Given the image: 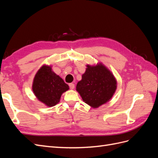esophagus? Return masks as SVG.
Segmentation results:
<instances>
[{"label":"esophagus","mask_w":158,"mask_h":158,"mask_svg":"<svg viewBox=\"0 0 158 158\" xmlns=\"http://www.w3.org/2000/svg\"><path fill=\"white\" fill-rule=\"evenodd\" d=\"M69 88H70V89H74V87H75V85L74 84H73V83H70V84H69Z\"/></svg>","instance_id":"esophagus-1"}]
</instances>
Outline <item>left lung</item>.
<instances>
[{"instance_id":"obj_1","label":"left lung","mask_w":158,"mask_h":158,"mask_svg":"<svg viewBox=\"0 0 158 158\" xmlns=\"http://www.w3.org/2000/svg\"><path fill=\"white\" fill-rule=\"evenodd\" d=\"M86 66L82 80L76 85V90L85 103L97 108L111 99L117 89V81L102 63Z\"/></svg>"}]
</instances>
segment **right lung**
<instances>
[{"label": "right lung", "mask_w": 158, "mask_h": 158, "mask_svg": "<svg viewBox=\"0 0 158 158\" xmlns=\"http://www.w3.org/2000/svg\"><path fill=\"white\" fill-rule=\"evenodd\" d=\"M69 89L59 76L52 71L51 66L44 65L33 79L32 89L37 98L48 107L60 102L61 95Z\"/></svg>", "instance_id": "1"}]
</instances>
